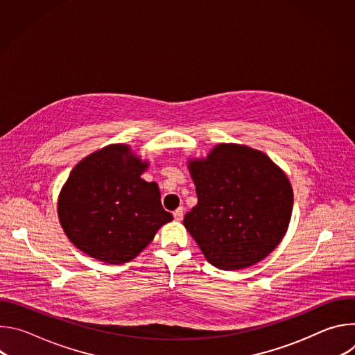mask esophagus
<instances>
[{
  "mask_svg": "<svg viewBox=\"0 0 355 355\" xmlns=\"http://www.w3.org/2000/svg\"><path fill=\"white\" fill-rule=\"evenodd\" d=\"M173 215H174V219H175V220H182V218H184V209H182V207L177 208V209L173 212Z\"/></svg>",
  "mask_w": 355,
  "mask_h": 355,
  "instance_id": "1",
  "label": "esophagus"
}]
</instances>
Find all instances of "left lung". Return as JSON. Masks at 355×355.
<instances>
[{
	"mask_svg": "<svg viewBox=\"0 0 355 355\" xmlns=\"http://www.w3.org/2000/svg\"><path fill=\"white\" fill-rule=\"evenodd\" d=\"M198 204L184 226L215 267L254 266L281 243L292 207L284 171L259 150L218 144L205 160L189 162Z\"/></svg>",
	"mask_w": 355,
	"mask_h": 355,
	"instance_id": "left-lung-1",
	"label": "left lung"
}]
</instances>
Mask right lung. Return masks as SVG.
<instances>
[{
  "mask_svg": "<svg viewBox=\"0 0 355 355\" xmlns=\"http://www.w3.org/2000/svg\"><path fill=\"white\" fill-rule=\"evenodd\" d=\"M147 163L114 144L80 162L58 204L62 227L85 254L108 264L135 259L173 215L156 182L140 178Z\"/></svg>",
  "mask_w": 355,
  "mask_h": 355,
  "instance_id": "add662e5",
  "label": "right lung"
}]
</instances>
